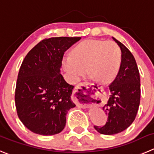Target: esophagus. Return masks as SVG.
Returning <instances> with one entry per match:
<instances>
[{"instance_id": "1", "label": "esophagus", "mask_w": 154, "mask_h": 154, "mask_svg": "<svg viewBox=\"0 0 154 154\" xmlns=\"http://www.w3.org/2000/svg\"><path fill=\"white\" fill-rule=\"evenodd\" d=\"M90 85V83L89 82H83V83H80L79 85H77L76 87L75 90L74 91V100L75 102L76 105L79 107L82 108H87L89 106V103L87 101H83L81 100L82 99V90L84 87H87Z\"/></svg>"}]
</instances>
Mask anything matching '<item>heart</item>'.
Masks as SVG:
<instances>
[{"label":"heart","mask_w":154,"mask_h":154,"mask_svg":"<svg viewBox=\"0 0 154 154\" xmlns=\"http://www.w3.org/2000/svg\"><path fill=\"white\" fill-rule=\"evenodd\" d=\"M122 53L115 42L86 39L79 43L70 55L63 57L62 65L69 78L75 83L86 74L102 83L112 82L118 75Z\"/></svg>","instance_id":"heart-1"}]
</instances>
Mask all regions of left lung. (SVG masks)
I'll list each match as a JSON object with an SVG mask.
<instances>
[{
  "label": "left lung",
  "mask_w": 154,
  "mask_h": 154,
  "mask_svg": "<svg viewBox=\"0 0 154 154\" xmlns=\"http://www.w3.org/2000/svg\"><path fill=\"white\" fill-rule=\"evenodd\" d=\"M112 38L122 51V63L119 74L109 85V99L103 107L107 122L103 127L94 126L99 133L106 135L120 133L132 124L140 98V74L135 59L122 43Z\"/></svg>",
  "instance_id": "obj_1"
}]
</instances>
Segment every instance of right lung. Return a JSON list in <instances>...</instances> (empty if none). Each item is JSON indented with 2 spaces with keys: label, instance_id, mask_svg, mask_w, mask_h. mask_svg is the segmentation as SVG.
<instances>
[{
  "label": "right lung",
  "instance_id": "1",
  "mask_svg": "<svg viewBox=\"0 0 154 154\" xmlns=\"http://www.w3.org/2000/svg\"><path fill=\"white\" fill-rule=\"evenodd\" d=\"M81 37L45 38L23 61L15 90L19 119L33 133L54 135L64 128L66 115L76 105L74 86L60 74L64 52Z\"/></svg>",
  "mask_w": 154,
  "mask_h": 154
}]
</instances>
